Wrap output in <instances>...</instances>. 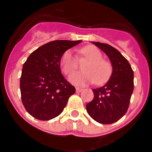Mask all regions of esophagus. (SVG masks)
Listing matches in <instances>:
<instances>
[{
	"mask_svg": "<svg viewBox=\"0 0 152 152\" xmlns=\"http://www.w3.org/2000/svg\"><path fill=\"white\" fill-rule=\"evenodd\" d=\"M82 91H83V88H76V92H77V93H80Z\"/></svg>",
	"mask_w": 152,
	"mask_h": 152,
	"instance_id": "34e87169",
	"label": "esophagus"
}]
</instances>
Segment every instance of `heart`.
Here are the masks:
<instances>
[{
    "label": "heart",
    "instance_id": "1",
    "mask_svg": "<svg viewBox=\"0 0 152 152\" xmlns=\"http://www.w3.org/2000/svg\"><path fill=\"white\" fill-rule=\"evenodd\" d=\"M81 56L90 60L84 68V72H76L69 77L70 81L75 85L82 86L96 82L101 84L107 82L112 74V64L103 58V54L99 49L93 45H88L79 50ZM62 72L65 75H70L78 67L77 56L71 50L64 52L60 61Z\"/></svg>",
    "mask_w": 152,
    "mask_h": 152
}]
</instances>
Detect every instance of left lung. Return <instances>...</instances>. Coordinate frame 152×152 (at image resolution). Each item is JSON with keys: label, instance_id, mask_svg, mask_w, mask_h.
<instances>
[{"label": "left lung", "instance_id": "obj_1", "mask_svg": "<svg viewBox=\"0 0 152 152\" xmlns=\"http://www.w3.org/2000/svg\"><path fill=\"white\" fill-rule=\"evenodd\" d=\"M105 52L113 65L108 82L101 88L93 89L94 98L86 105L91 117L101 124H112L127 112L134 89V74L128 60L114 47L94 42Z\"/></svg>", "mask_w": 152, "mask_h": 152}]
</instances>
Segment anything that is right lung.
Returning a JSON list of instances; mask_svg holds the SVG:
<instances>
[{
    "mask_svg": "<svg viewBox=\"0 0 152 152\" xmlns=\"http://www.w3.org/2000/svg\"><path fill=\"white\" fill-rule=\"evenodd\" d=\"M81 40H55L42 45L28 57L20 77L21 100L26 110L39 120L58 116L75 93L63 77L60 61L64 52Z\"/></svg>",
    "mask_w": 152,
    "mask_h": 152,
    "instance_id": "right-lung-1",
    "label": "right lung"
}]
</instances>
